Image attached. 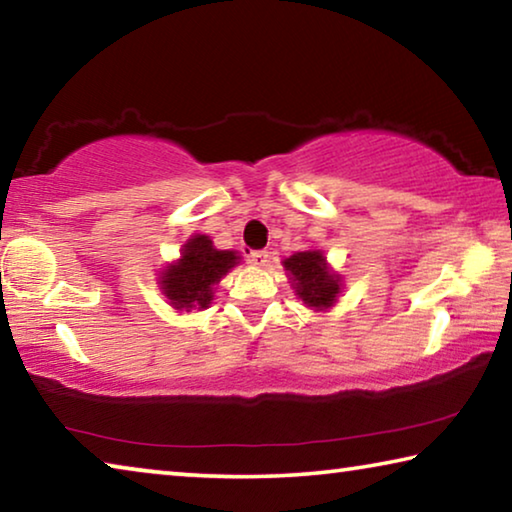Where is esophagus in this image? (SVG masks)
<instances>
[{
  "label": "esophagus",
  "instance_id": "esophagus-1",
  "mask_svg": "<svg viewBox=\"0 0 512 512\" xmlns=\"http://www.w3.org/2000/svg\"><path fill=\"white\" fill-rule=\"evenodd\" d=\"M268 257H271V255H268L266 250H253V253L248 255V262L253 264V266H266L268 264Z\"/></svg>",
  "mask_w": 512,
  "mask_h": 512
}]
</instances>
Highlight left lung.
I'll list each match as a JSON object with an SVG mask.
<instances>
[{"label": "left lung", "mask_w": 512, "mask_h": 512, "mask_svg": "<svg viewBox=\"0 0 512 512\" xmlns=\"http://www.w3.org/2000/svg\"><path fill=\"white\" fill-rule=\"evenodd\" d=\"M291 289L314 311L332 309L343 291V277L327 264L323 250L309 248L293 253L282 262Z\"/></svg>", "instance_id": "1"}]
</instances>
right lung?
Here are the masks:
<instances>
[{
  "label": "right lung",
  "mask_w": 512,
  "mask_h": 512,
  "mask_svg": "<svg viewBox=\"0 0 512 512\" xmlns=\"http://www.w3.org/2000/svg\"><path fill=\"white\" fill-rule=\"evenodd\" d=\"M239 262L237 250L214 248L210 237L196 232L180 248V257L158 273V287L176 311H203L212 305L216 284Z\"/></svg>",
  "instance_id": "add662e5"
}]
</instances>
